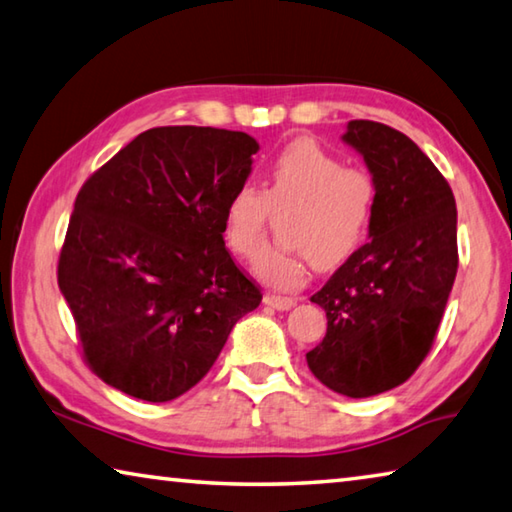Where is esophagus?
Here are the masks:
<instances>
[{"label": "esophagus", "instance_id": "esophagus-1", "mask_svg": "<svg viewBox=\"0 0 512 512\" xmlns=\"http://www.w3.org/2000/svg\"><path fill=\"white\" fill-rule=\"evenodd\" d=\"M265 303L267 306H272L276 310H290L294 306V299L292 297H281V294H265Z\"/></svg>", "mask_w": 512, "mask_h": 512}]
</instances>
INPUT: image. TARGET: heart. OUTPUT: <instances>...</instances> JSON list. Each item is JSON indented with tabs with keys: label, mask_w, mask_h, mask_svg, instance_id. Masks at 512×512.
Here are the masks:
<instances>
[{
	"label": "heart",
	"mask_w": 512,
	"mask_h": 512,
	"mask_svg": "<svg viewBox=\"0 0 512 512\" xmlns=\"http://www.w3.org/2000/svg\"><path fill=\"white\" fill-rule=\"evenodd\" d=\"M294 206L285 236L292 245H267L254 272L276 290L306 283L310 265L333 270L366 238L375 206V182L362 168H346L312 139H294L265 170L263 188L242 182L224 204V240L247 258L261 245L272 211Z\"/></svg>",
	"instance_id": "obj_1"
}]
</instances>
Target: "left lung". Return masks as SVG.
I'll return each mask as SVG.
<instances>
[{"label":"left lung","mask_w":512,"mask_h":512,"mask_svg":"<svg viewBox=\"0 0 512 512\" xmlns=\"http://www.w3.org/2000/svg\"><path fill=\"white\" fill-rule=\"evenodd\" d=\"M344 143L375 182L369 242L310 297L326 337L306 353L315 378L348 398H371L411 378L434 344L459 267L450 184L407 134L348 121Z\"/></svg>","instance_id":"8db88e82"}]
</instances>
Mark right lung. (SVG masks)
Segmentation results:
<instances>
[{"label": "right lung", "mask_w": 512, "mask_h": 512, "mask_svg": "<svg viewBox=\"0 0 512 512\" xmlns=\"http://www.w3.org/2000/svg\"><path fill=\"white\" fill-rule=\"evenodd\" d=\"M258 141L168 125L87 179L58 261L85 362L105 384L168 402L200 382L263 294L224 247V204Z\"/></svg>", "instance_id": "right-lung-1"}]
</instances>
